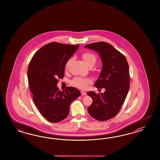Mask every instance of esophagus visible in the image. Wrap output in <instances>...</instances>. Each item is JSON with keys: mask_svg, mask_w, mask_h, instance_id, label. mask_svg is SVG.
<instances>
[{"mask_svg": "<svg viewBox=\"0 0 160 160\" xmlns=\"http://www.w3.org/2000/svg\"><path fill=\"white\" fill-rule=\"evenodd\" d=\"M81 94H82V96H86V95L87 94V93H86V92H83V91L81 92Z\"/></svg>", "mask_w": 160, "mask_h": 160, "instance_id": "1", "label": "esophagus"}]
</instances>
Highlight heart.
Listing matches in <instances>:
<instances>
[{"instance_id":"b5f03b06","label":"heart","mask_w":160,"mask_h":160,"mask_svg":"<svg viewBox=\"0 0 160 160\" xmlns=\"http://www.w3.org/2000/svg\"><path fill=\"white\" fill-rule=\"evenodd\" d=\"M82 58L85 62V63L87 64H88L90 63H96V56L90 52H84L82 54ZM70 62V60L68 61L66 67L67 68L68 65V64ZM92 82V80L90 78H75L73 80H72V84L74 86L78 87L82 89H85L87 87V85Z\"/></svg>"}]
</instances>
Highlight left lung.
Wrapping results in <instances>:
<instances>
[{
    "instance_id": "obj_1",
    "label": "left lung",
    "mask_w": 160,
    "mask_h": 160,
    "mask_svg": "<svg viewBox=\"0 0 160 160\" xmlns=\"http://www.w3.org/2000/svg\"><path fill=\"white\" fill-rule=\"evenodd\" d=\"M85 48L97 51L102 58V72L94 87L106 89L104 93L87 92L93 100L88 112L98 121H106L116 116L126 100L130 88L128 64L124 54L107 42H95Z\"/></svg>"
}]
</instances>
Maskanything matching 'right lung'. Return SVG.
<instances>
[{"label": "right lung", "mask_w": 160, "mask_h": 160, "mask_svg": "<svg viewBox=\"0 0 160 160\" xmlns=\"http://www.w3.org/2000/svg\"><path fill=\"white\" fill-rule=\"evenodd\" d=\"M78 46L49 43L38 50L29 63L28 77L33 100L42 116L50 122L66 118L70 104L81 95L74 87L60 91L57 87L58 78L64 77L66 63Z\"/></svg>", "instance_id": "add662e5"}]
</instances>
